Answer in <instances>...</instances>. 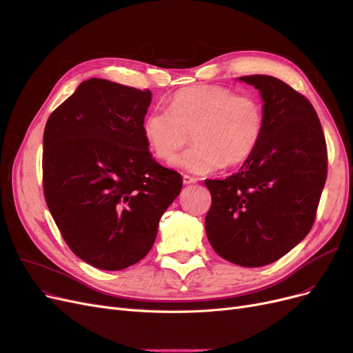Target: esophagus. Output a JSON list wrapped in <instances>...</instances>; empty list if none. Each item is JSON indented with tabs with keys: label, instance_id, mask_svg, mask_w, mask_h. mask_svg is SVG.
<instances>
[{
	"label": "esophagus",
	"instance_id": "34e87169",
	"mask_svg": "<svg viewBox=\"0 0 353 353\" xmlns=\"http://www.w3.org/2000/svg\"><path fill=\"white\" fill-rule=\"evenodd\" d=\"M182 179H183V183H185V185H190V183H195V182H198V178L191 176V175H183V176H182Z\"/></svg>",
	"mask_w": 353,
	"mask_h": 353
}]
</instances>
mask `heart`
I'll return each mask as SVG.
<instances>
[{
  "label": "heart",
  "instance_id": "obj_1",
  "mask_svg": "<svg viewBox=\"0 0 353 353\" xmlns=\"http://www.w3.org/2000/svg\"><path fill=\"white\" fill-rule=\"evenodd\" d=\"M263 128L265 108L258 97L208 84L176 91L168 111H151L142 121L150 150L165 162L176 158L191 135L195 147L175 165L194 174L243 163L258 148Z\"/></svg>",
  "mask_w": 353,
  "mask_h": 353
}]
</instances>
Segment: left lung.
<instances>
[{
  "instance_id": "left-lung-1",
  "label": "left lung",
  "mask_w": 353,
  "mask_h": 353,
  "mask_svg": "<svg viewBox=\"0 0 353 353\" xmlns=\"http://www.w3.org/2000/svg\"><path fill=\"white\" fill-rule=\"evenodd\" d=\"M259 90L265 128L239 172L205 179L212 196L205 231L214 251L239 266L272 263L310 231L327 174V151L312 103L283 81L248 75Z\"/></svg>"
}]
</instances>
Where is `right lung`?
I'll list each match as a JSON object with an SVG mask.
<instances>
[{
	"label": "right lung",
	"instance_id": "add662e5",
	"mask_svg": "<svg viewBox=\"0 0 353 353\" xmlns=\"http://www.w3.org/2000/svg\"><path fill=\"white\" fill-rule=\"evenodd\" d=\"M150 90L101 78L81 82L44 130L43 185L70 250L103 271L139 262L182 176L159 165L142 134Z\"/></svg>",
	"mask_w": 353,
	"mask_h": 353
}]
</instances>
